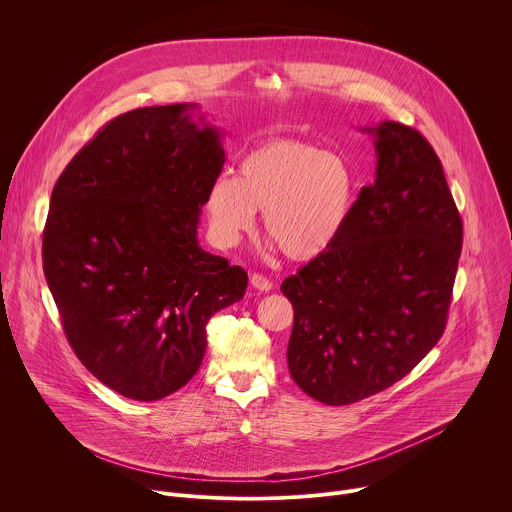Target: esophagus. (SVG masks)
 <instances>
[{"label": "esophagus", "mask_w": 512, "mask_h": 512, "mask_svg": "<svg viewBox=\"0 0 512 512\" xmlns=\"http://www.w3.org/2000/svg\"><path fill=\"white\" fill-rule=\"evenodd\" d=\"M251 285H253L255 289H259V291H269V289L273 287L271 279H267V277L261 275V273H253V275H251Z\"/></svg>", "instance_id": "1"}]
</instances>
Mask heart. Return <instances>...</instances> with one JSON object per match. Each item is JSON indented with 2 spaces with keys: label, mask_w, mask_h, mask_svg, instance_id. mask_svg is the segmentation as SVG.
Returning a JSON list of instances; mask_svg holds the SVG:
<instances>
[{
  "label": "heart",
  "mask_w": 512,
  "mask_h": 512,
  "mask_svg": "<svg viewBox=\"0 0 512 512\" xmlns=\"http://www.w3.org/2000/svg\"><path fill=\"white\" fill-rule=\"evenodd\" d=\"M354 166L302 139H271L251 150L239 176H218L206 194L218 243L233 245L263 210L265 237L291 261L328 251L348 225L356 200Z\"/></svg>",
  "instance_id": "obj_1"
}]
</instances>
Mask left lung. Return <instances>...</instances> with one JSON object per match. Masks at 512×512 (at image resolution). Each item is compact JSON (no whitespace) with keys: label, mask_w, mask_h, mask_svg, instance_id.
I'll return each instance as SVG.
<instances>
[{"label":"left lung","mask_w":512,"mask_h":512,"mask_svg":"<svg viewBox=\"0 0 512 512\" xmlns=\"http://www.w3.org/2000/svg\"><path fill=\"white\" fill-rule=\"evenodd\" d=\"M377 176L336 243L281 283L294 306L289 375L326 405L401 381L442 338L462 253V218L440 158L413 127L383 121Z\"/></svg>","instance_id":"left-lung-1"}]
</instances>
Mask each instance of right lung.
Returning <instances> with one entry per match:
<instances>
[{"mask_svg": "<svg viewBox=\"0 0 512 512\" xmlns=\"http://www.w3.org/2000/svg\"><path fill=\"white\" fill-rule=\"evenodd\" d=\"M194 107H141L99 129L56 180L42 235L68 344L135 401L196 375L208 320L247 287L245 269L196 241L225 152L218 129L190 119Z\"/></svg>", "mask_w": 512, "mask_h": 512, "instance_id": "1", "label": "right lung"}]
</instances>
